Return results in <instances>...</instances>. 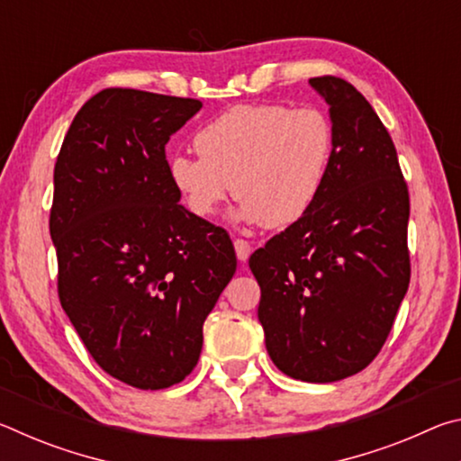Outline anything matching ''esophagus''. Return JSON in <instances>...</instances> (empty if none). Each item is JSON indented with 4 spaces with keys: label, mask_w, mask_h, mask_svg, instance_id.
I'll return each instance as SVG.
<instances>
[{
    "label": "esophagus",
    "mask_w": 461,
    "mask_h": 461,
    "mask_svg": "<svg viewBox=\"0 0 461 461\" xmlns=\"http://www.w3.org/2000/svg\"><path fill=\"white\" fill-rule=\"evenodd\" d=\"M233 248H236V256L240 262H246L249 258V254H252V246H249V241L246 240H233Z\"/></svg>",
    "instance_id": "esophagus-1"
}]
</instances>
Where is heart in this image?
Segmentation results:
<instances>
[{"mask_svg":"<svg viewBox=\"0 0 461 461\" xmlns=\"http://www.w3.org/2000/svg\"><path fill=\"white\" fill-rule=\"evenodd\" d=\"M199 156L173 154L167 175L193 215L209 217L233 189V220L268 230L301 221L330 178L335 128L317 107L241 104L194 134Z\"/></svg>","mask_w":461,"mask_h":461,"instance_id":"heart-1","label":"heart"}]
</instances>
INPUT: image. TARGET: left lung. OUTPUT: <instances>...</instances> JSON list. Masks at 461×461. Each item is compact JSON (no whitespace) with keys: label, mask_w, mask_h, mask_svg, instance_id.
<instances>
[{"label":"left lung","mask_w":461,"mask_h":461,"mask_svg":"<svg viewBox=\"0 0 461 461\" xmlns=\"http://www.w3.org/2000/svg\"><path fill=\"white\" fill-rule=\"evenodd\" d=\"M309 85L330 105L335 156L315 207L249 256L270 360L303 382L364 370L407 294L409 191L393 140L338 77Z\"/></svg>","instance_id":"8db88e82"}]
</instances>
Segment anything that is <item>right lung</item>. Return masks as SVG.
Segmentation results:
<instances>
[{"label":"right lung","instance_id":"add662e5","mask_svg":"<svg viewBox=\"0 0 461 461\" xmlns=\"http://www.w3.org/2000/svg\"><path fill=\"white\" fill-rule=\"evenodd\" d=\"M201 107L101 91L75 115L54 167L60 305L93 360L142 390L193 372L203 323L236 272L228 233L185 209L167 175V142Z\"/></svg>","mask_w":461,"mask_h":461}]
</instances>
